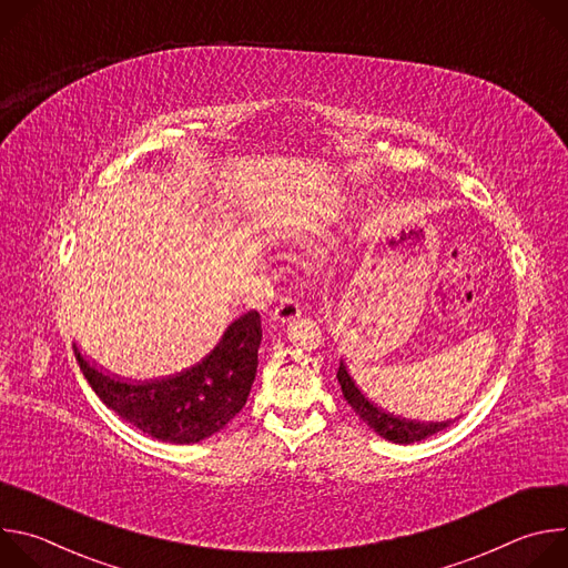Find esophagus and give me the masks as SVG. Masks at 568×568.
I'll return each instance as SVG.
<instances>
[{
    "mask_svg": "<svg viewBox=\"0 0 568 568\" xmlns=\"http://www.w3.org/2000/svg\"><path fill=\"white\" fill-rule=\"evenodd\" d=\"M272 316H274V321H278V323L294 321L296 316H301V305H298V301H296L292 294H285V296H281V301H278V305L274 307Z\"/></svg>",
    "mask_w": 568,
    "mask_h": 568,
    "instance_id": "esophagus-1",
    "label": "esophagus"
}]
</instances>
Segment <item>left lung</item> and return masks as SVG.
Returning a JSON list of instances; mask_svg holds the SVG:
<instances>
[{
	"mask_svg": "<svg viewBox=\"0 0 568 568\" xmlns=\"http://www.w3.org/2000/svg\"><path fill=\"white\" fill-rule=\"evenodd\" d=\"M337 379L342 384V393L346 397V402L353 407V412L359 416V420H364L377 436L390 440V443H399V445H412L418 440H425L443 429L449 427V423H416V420H404V418H395L377 407L362 395V390L355 386V382L351 379L344 362L339 364L337 371Z\"/></svg>",
	"mask_w": 568,
	"mask_h": 568,
	"instance_id": "left-lung-1",
	"label": "left lung"
}]
</instances>
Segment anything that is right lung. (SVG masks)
<instances>
[{
  "instance_id": "right-lung-1",
  "label": "right lung",
  "mask_w": 568,
  "mask_h": 568,
  "mask_svg": "<svg viewBox=\"0 0 568 568\" xmlns=\"http://www.w3.org/2000/svg\"><path fill=\"white\" fill-rule=\"evenodd\" d=\"M261 339V314L252 310L193 368L136 384L103 375L75 346L73 355L94 393L123 420L156 440L191 445L224 429L247 404Z\"/></svg>"
}]
</instances>
